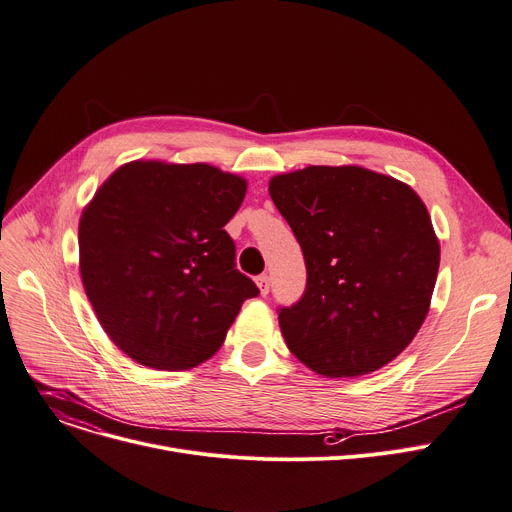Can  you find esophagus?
Returning <instances> with one entry per match:
<instances>
[{"instance_id": "34e87169", "label": "esophagus", "mask_w": 512, "mask_h": 512, "mask_svg": "<svg viewBox=\"0 0 512 512\" xmlns=\"http://www.w3.org/2000/svg\"><path fill=\"white\" fill-rule=\"evenodd\" d=\"M257 288H259V292H261V296H267V292H269V278L267 276H257Z\"/></svg>"}]
</instances>
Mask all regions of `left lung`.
<instances>
[{"label": "left lung", "mask_w": 512, "mask_h": 512, "mask_svg": "<svg viewBox=\"0 0 512 512\" xmlns=\"http://www.w3.org/2000/svg\"><path fill=\"white\" fill-rule=\"evenodd\" d=\"M269 195L306 263L302 298L278 315L290 352L333 379L395 360L430 311L440 263L420 195L356 164L276 175Z\"/></svg>", "instance_id": "8db88e82"}]
</instances>
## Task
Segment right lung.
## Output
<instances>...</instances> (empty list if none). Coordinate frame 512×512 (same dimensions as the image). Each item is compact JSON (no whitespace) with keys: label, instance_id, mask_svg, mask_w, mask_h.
Here are the masks:
<instances>
[{"label":"right lung","instance_id":"right-lung-1","mask_svg":"<svg viewBox=\"0 0 512 512\" xmlns=\"http://www.w3.org/2000/svg\"><path fill=\"white\" fill-rule=\"evenodd\" d=\"M247 181L206 164L133 160L82 212L80 274L100 327L138 364L187 370L212 358L247 298L224 230Z\"/></svg>","mask_w":512,"mask_h":512}]
</instances>
